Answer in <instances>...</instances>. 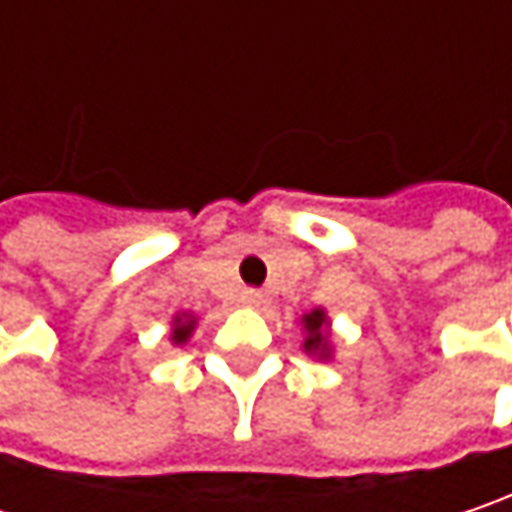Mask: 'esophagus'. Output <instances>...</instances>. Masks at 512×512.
<instances>
[{
  "label": "esophagus",
  "mask_w": 512,
  "mask_h": 512,
  "mask_svg": "<svg viewBox=\"0 0 512 512\" xmlns=\"http://www.w3.org/2000/svg\"><path fill=\"white\" fill-rule=\"evenodd\" d=\"M241 303L244 306H259L262 303V291L259 288H244L241 291Z\"/></svg>",
  "instance_id": "1"
}]
</instances>
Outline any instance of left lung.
Masks as SVG:
<instances>
[{
  "label": "left lung",
  "mask_w": 512,
  "mask_h": 512,
  "mask_svg": "<svg viewBox=\"0 0 512 512\" xmlns=\"http://www.w3.org/2000/svg\"><path fill=\"white\" fill-rule=\"evenodd\" d=\"M306 320V329H309V338H306V349L309 352H320V355H326V332H323V323H326V317H323V311H311L303 317Z\"/></svg>",
  "instance_id": "obj_1"
}]
</instances>
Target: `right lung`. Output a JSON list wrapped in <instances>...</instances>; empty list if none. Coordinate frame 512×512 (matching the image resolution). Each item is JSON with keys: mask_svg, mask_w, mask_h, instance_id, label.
Listing matches in <instances>:
<instances>
[{"mask_svg": "<svg viewBox=\"0 0 512 512\" xmlns=\"http://www.w3.org/2000/svg\"><path fill=\"white\" fill-rule=\"evenodd\" d=\"M189 332H192V320H186V323L177 320V326H174V344H183L189 338Z\"/></svg>", "mask_w": 512, "mask_h": 512, "instance_id": "obj_1", "label": "right lung"}]
</instances>
